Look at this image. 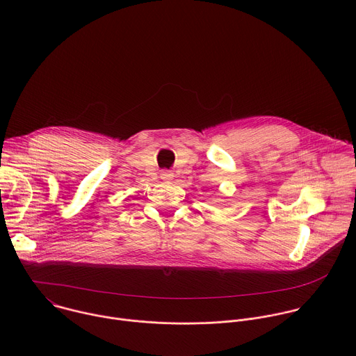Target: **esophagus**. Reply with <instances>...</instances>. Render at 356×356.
I'll return each instance as SVG.
<instances>
[{
    "mask_svg": "<svg viewBox=\"0 0 356 356\" xmlns=\"http://www.w3.org/2000/svg\"><path fill=\"white\" fill-rule=\"evenodd\" d=\"M161 179L165 180V181H169L173 179V173L170 170H162L161 172Z\"/></svg>",
    "mask_w": 356,
    "mask_h": 356,
    "instance_id": "34e87169",
    "label": "esophagus"
}]
</instances>
